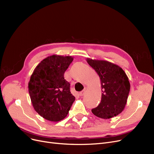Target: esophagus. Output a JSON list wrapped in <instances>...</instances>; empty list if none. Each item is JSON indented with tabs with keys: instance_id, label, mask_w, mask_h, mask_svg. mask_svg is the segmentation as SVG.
I'll return each mask as SVG.
<instances>
[{
	"instance_id": "esophagus-1",
	"label": "esophagus",
	"mask_w": 154,
	"mask_h": 154,
	"mask_svg": "<svg viewBox=\"0 0 154 154\" xmlns=\"http://www.w3.org/2000/svg\"><path fill=\"white\" fill-rule=\"evenodd\" d=\"M85 92H86V90L84 89L83 91H82L81 92L79 93V96H84V94H85Z\"/></svg>"
}]
</instances>
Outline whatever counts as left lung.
<instances>
[{
    "mask_svg": "<svg viewBox=\"0 0 154 154\" xmlns=\"http://www.w3.org/2000/svg\"><path fill=\"white\" fill-rule=\"evenodd\" d=\"M86 61L99 75L102 91L101 102L91 110L92 113L105 119L120 114L126 106L130 91L126 73L121 67L110 61L89 58Z\"/></svg>",
    "mask_w": 154,
    "mask_h": 154,
    "instance_id": "8db88e82",
    "label": "left lung"
}]
</instances>
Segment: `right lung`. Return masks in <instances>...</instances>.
<instances>
[{"instance_id": "obj_1", "label": "right lung", "mask_w": 154, "mask_h": 154, "mask_svg": "<svg viewBox=\"0 0 154 154\" xmlns=\"http://www.w3.org/2000/svg\"><path fill=\"white\" fill-rule=\"evenodd\" d=\"M73 58L53 54L39 63L28 82L33 107L44 119L58 122L65 119L75 101L64 73Z\"/></svg>"}]
</instances>
